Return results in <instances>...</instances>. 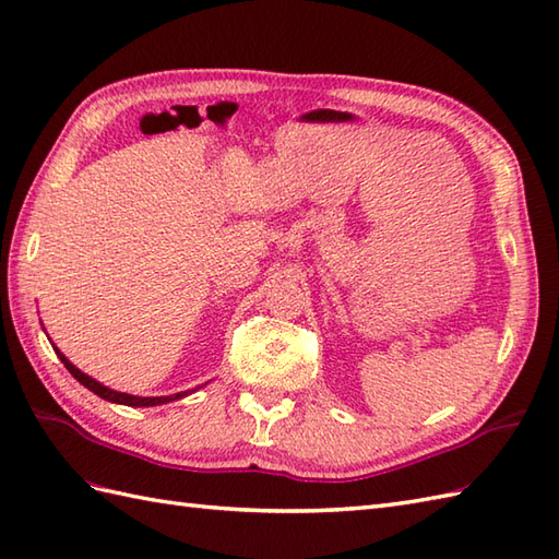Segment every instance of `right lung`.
<instances>
[{"mask_svg":"<svg viewBox=\"0 0 559 559\" xmlns=\"http://www.w3.org/2000/svg\"><path fill=\"white\" fill-rule=\"evenodd\" d=\"M57 349V347H55ZM57 355H59V359L63 361V367H67L69 371H71V376L73 379L78 381V383H83L87 391H93L95 395H99L102 400H109V402H116V405H128V407H154V405H164V402H174V400H180V397H186V395H190L192 391H186V393H176V395H162V397H138V395H128V393H119V391H111V388H107V385H102L99 381H95L93 376H87V373H83L81 369H75L71 361L63 357L59 349H57ZM194 391H198V388H194Z\"/></svg>","mask_w":559,"mask_h":559,"instance_id":"obj_1","label":"right lung"}]
</instances>
